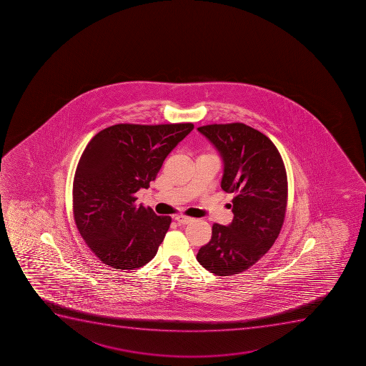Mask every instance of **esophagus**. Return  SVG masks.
<instances>
[{"instance_id": "obj_1", "label": "esophagus", "mask_w": 366, "mask_h": 366, "mask_svg": "<svg viewBox=\"0 0 366 366\" xmlns=\"http://www.w3.org/2000/svg\"><path fill=\"white\" fill-rule=\"evenodd\" d=\"M175 221L177 222V224L179 225H186L191 223V222L193 221V218L186 217V216L180 214V216H177V217H175Z\"/></svg>"}]
</instances>
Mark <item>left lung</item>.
<instances>
[{
  "label": "left lung",
  "mask_w": 366,
  "mask_h": 366,
  "mask_svg": "<svg viewBox=\"0 0 366 366\" xmlns=\"http://www.w3.org/2000/svg\"><path fill=\"white\" fill-rule=\"evenodd\" d=\"M198 131L221 154V187L234 194L229 204L234 218L229 225H212L210 242L200 248L197 260L216 275L239 274L267 253L282 230L285 166L271 139L246 124H211Z\"/></svg>",
  "instance_id": "1"
}]
</instances>
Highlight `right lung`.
Here are the masks:
<instances>
[{
  "label": "right lung",
  "instance_id": "right-lung-1",
  "mask_svg": "<svg viewBox=\"0 0 366 366\" xmlns=\"http://www.w3.org/2000/svg\"><path fill=\"white\" fill-rule=\"evenodd\" d=\"M193 127L117 124L88 143L74 177V218L104 264L131 271L155 257L172 218L137 207L134 193L148 189L168 154Z\"/></svg>",
  "mask_w": 366,
  "mask_h": 366
}]
</instances>
